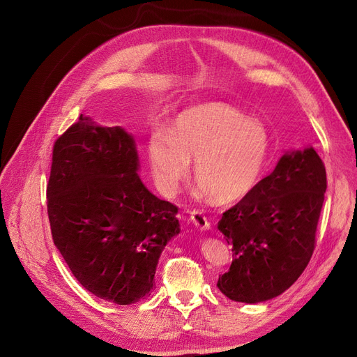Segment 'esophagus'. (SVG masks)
<instances>
[{
  "instance_id": "esophagus-1",
  "label": "esophagus",
  "mask_w": 357,
  "mask_h": 357,
  "mask_svg": "<svg viewBox=\"0 0 357 357\" xmlns=\"http://www.w3.org/2000/svg\"><path fill=\"white\" fill-rule=\"evenodd\" d=\"M191 221L194 226L198 229V230H208L210 229V221L207 218V215H205L202 211L199 210H192L191 213Z\"/></svg>"
}]
</instances>
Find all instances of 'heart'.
Segmentation results:
<instances>
[{"mask_svg":"<svg viewBox=\"0 0 357 357\" xmlns=\"http://www.w3.org/2000/svg\"><path fill=\"white\" fill-rule=\"evenodd\" d=\"M269 147V135L260 123L229 105L208 104L183 111L171 133L155 130L147 150L163 191L175 192L190 174V159H195L199 192L229 204L255 190L265 172Z\"/></svg>","mask_w":357,"mask_h":357,"instance_id":"heart-1","label":"heart"}]
</instances>
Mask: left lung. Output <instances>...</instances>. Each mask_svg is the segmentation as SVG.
Here are the masks:
<instances>
[{
	"label": "left lung",
	"mask_w": 357,
	"mask_h": 357,
	"mask_svg": "<svg viewBox=\"0 0 357 357\" xmlns=\"http://www.w3.org/2000/svg\"><path fill=\"white\" fill-rule=\"evenodd\" d=\"M326 190V167L312 147L280 158L275 171L218 221L233 245L231 266L218 278V289L249 304L287 291L315 249Z\"/></svg>",
	"instance_id": "obj_1"
}]
</instances>
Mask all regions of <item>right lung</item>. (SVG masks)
I'll return each mask as SVG.
<instances>
[{
  "label": "right lung",
  "mask_w": 357,
  "mask_h": 357,
  "mask_svg": "<svg viewBox=\"0 0 357 357\" xmlns=\"http://www.w3.org/2000/svg\"><path fill=\"white\" fill-rule=\"evenodd\" d=\"M135 140L81 114L53 144L46 190L54 246L78 282L128 305L153 289L158 260L179 233L178 207L137 175Z\"/></svg>",
  "instance_id": "obj_1"
}]
</instances>
